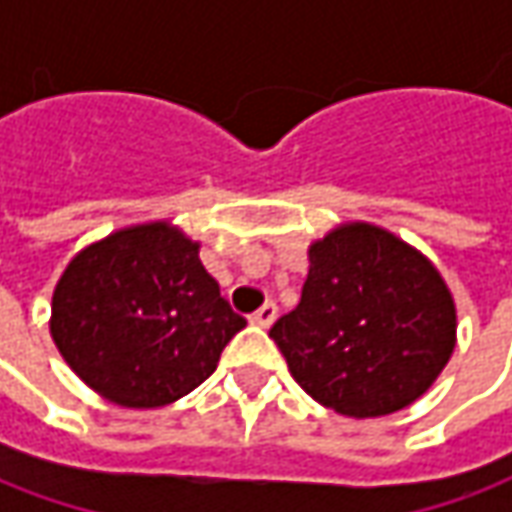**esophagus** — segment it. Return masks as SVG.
Wrapping results in <instances>:
<instances>
[{
  "instance_id": "obj_1",
  "label": "esophagus",
  "mask_w": 512,
  "mask_h": 512,
  "mask_svg": "<svg viewBox=\"0 0 512 512\" xmlns=\"http://www.w3.org/2000/svg\"><path fill=\"white\" fill-rule=\"evenodd\" d=\"M276 322V305L273 302H267V305H262L253 316H250V325L256 327H270Z\"/></svg>"
}]
</instances>
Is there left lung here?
Instances as JSON below:
<instances>
[{
    "label": "left lung",
    "instance_id": "8db88e82",
    "mask_svg": "<svg viewBox=\"0 0 512 512\" xmlns=\"http://www.w3.org/2000/svg\"><path fill=\"white\" fill-rule=\"evenodd\" d=\"M302 302L270 327L307 396L350 419L422 399L456 347V302L422 250L370 222L307 247Z\"/></svg>",
    "mask_w": 512,
    "mask_h": 512
}]
</instances>
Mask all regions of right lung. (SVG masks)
<instances>
[{
    "instance_id": "right-lung-1",
    "label": "right lung",
    "mask_w": 512,
    "mask_h": 512,
    "mask_svg": "<svg viewBox=\"0 0 512 512\" xmlns=\"http://www.w3.org/2000/svg\"><path fill=\"white\" fill-rule=\"evenodd\" d=\"M199 247L159 219L90 242L62 270L50 299V339L105 402L130 410L179 402L245 327Z\"/></svg>"
}]
</instances>
